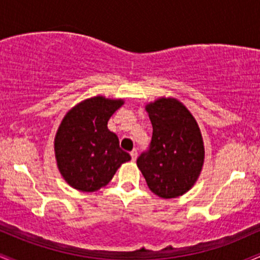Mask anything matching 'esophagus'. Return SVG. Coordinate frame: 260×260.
Instances as JSON below:
<instances>
[{
    "instance_id": "esophagus-1",
    "label": "esophagus",
    "mask_w": 260,
    "mask_h": 260,
    "mask_svg": "<svg viewBox=\"0 0 260 260\" xmlns=\"http://www.w3.org/2000/svg\"><path fill=\"white\" fill-rule=\"evenodd\" d=\"M131 156H132L133 161H136L137 156H138V151H137V149H133V150L131 151Z\"/></svg>"
}]
</instances>
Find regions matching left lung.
<instances>
[{
    "label": "left lung",
    "mask_w": 260,
    "mask_h": 260,
    "mask_svg": "<svg viewBox=\"0 0 260 260\" xmlns=\"http://www.w3.org/2000/svg\"><path fill=\"white\" fill-rule=\"evenodd\" d=\"M153 136L137 165L150 190L161 198H176L192 188L204 161L198 124L175 99H159L147 106Z\"/></svg>",
    "instance_id": "1"
}]
</instances>
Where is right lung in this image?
Instances as JSON below:
<instances>
[{
    "label": "right lung",
    "mask_w": 260,
    "mask_h": 260,
    "mask_svg": "<svg viewBox=\"0 0 260 260\" xmlns=\"http://www.w3.org/2000/svg\"><path fill=\"white\" fill-rule=\"evenodd\" d=\"M123 104L103 96L88 99L66 115L55 139L61 175L76 189L94 192L106 186L131 155L120 148L107 122Z\"/></svg>",
    "instance_id": "1"
}]
</instances>
